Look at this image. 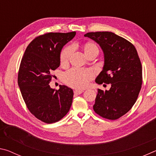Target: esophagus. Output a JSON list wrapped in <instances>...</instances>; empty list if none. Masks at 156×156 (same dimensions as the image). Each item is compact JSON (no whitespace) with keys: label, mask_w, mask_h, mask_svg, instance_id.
<instances>
[{"label":"esophagus","mask_w":156,"mask_h":156,"mask_svg":"<svg viewBox=\"0 0 156 156\" xmlns=\"http://www.w3.org/2000/svg\"><path fill=\"white\" fill-rule=\"evenodd\" d=\"M83 91H84L83 90H75L73 92H74V94L76 95H80L83 93Z\"/></svg>","instance_id":"34e87169"}]
</instances>
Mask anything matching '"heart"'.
Here are the masks:
<instances>
[{
  "label": "heart",
  "instance_id": "obj_1",
  "mask_svg": "<svg viewBox=\"0 0 156 156\" xmlns=\"http://www.w3.org/2000/svg\"><path fill=\"white\" fill-rule=\"evenodd\" d=\"M83 51L86 56H87L93 51H98V47L92 42H88L83 45ZM72 52V47L70 46L66 47L62 50L60 55V61L61 64H66L69 61ZM93 76L94 73L91 70L73 68L64 73L62 80L65 84L73 88L83 89L87 86Z\"/></svg>",
  "mask_w": 156,
  "mask_h": 156
}]
</instances>
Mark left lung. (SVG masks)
I'll return each mask as SVG.
<instances>
[{"mask_svg": "<svg viewBox=\"0 0 156 156\" xmlns=\"http://www.w3.org/2000/svg\"><path fill=\"white\" fill-rule=\"evenodd\" d=\"M84 36L96 42L104 53V67L96 83L112 85L108 91L98 89L94 112L107 119H118L131 109L140 91L142 70L138 52L130 42L109 31Z\"/></svg>", "mask_w": 156, "mask_h": 156, "instance_id": "1", "label": "left lung"}]
</instances>
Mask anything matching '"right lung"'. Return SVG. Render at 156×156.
I'll use <instances>...</instances> for the list:
<instances>
[{
	"label": "right lung",
	"mask_w": 156,
	"mask_h": 156,
	"mask_svg": "<svg viewBox=\"0 0 156 156\" xmlns=\"http://www.w3.org/2000/svg\"><path fill=\"white\" fill-rule=\"evenodd\" d=\"M69 33H47L29 44L21 60L18 84L26 105L36 118L51 124L61 120L72 104L73 92L65 85L50 87L52 71L60 66L63 46L75 36Z\"/></svg>",
	"instance_id": "right-lung-1"
}]
</instances>
